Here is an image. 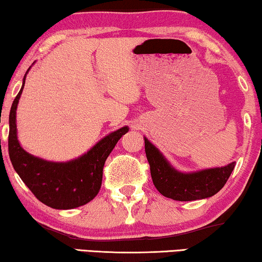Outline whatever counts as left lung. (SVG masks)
<instances>
[{
    "label": "left lung",
    "mask_w": 262,
    "mask_h": 262,
    "mask_svg": "<svg viewBox=\"0 0 262 262\" xmlns=\"http://www.w3.org/2000/svg\"><path fill=\"white\" fill-rule=\"evenodd\" d=\"M144 142L152 182L157 191L167 198L179 202L209 198L223 188L234 170L235 162L192 174L179 173L148 139L144 138Z\"/></svg>",
    "instance_id": "left-lung-1"
}]
</instances>
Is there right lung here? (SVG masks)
I'll use <instances>...</instances> for the list:
<instances>
[{"label":"right lung","instance_id":"add662e5","mask_svg":"<svg viewBox=\"0 0 262 262\" xmlns=\"http://www.w3.org/2000/svg\"><path fill=\"white\" fill-rule=\"evenodd\" d=\"M24 84L9 113L8 151L14 169L35 198L45 205L59 210L84 205L99 193L105 161L121 136L128 131L127 126L106 136L85 155L71 162L55 163L38 159L25 151L16 138L15 113Z\"/></svg>","mask_w":262,"mask_h":262}]
</instances>
